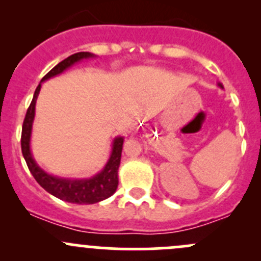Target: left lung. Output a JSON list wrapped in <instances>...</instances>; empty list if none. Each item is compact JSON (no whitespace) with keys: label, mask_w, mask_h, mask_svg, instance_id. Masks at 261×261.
Returning a JSON list of instances; mask_svg holds the SVG:
<instances>
[{"label":"left lung","mask_w":261,"mask_h":261,"mask_svg":"<svg viewBox=\"0 0 261 261\" xmlns=\"http://www.w3.org/2000/svg\"><path fill=\"white\" fill-rule=\"evenodd\" d=\"M218 86H220L221 88H223V86H222V84H221V83H218Z\"/></svg>","instance_id":"left-lung-1"}]
</instances>
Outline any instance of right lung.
<instances>
[{
  "label": "right lung",
  "instance_id": "1",
  "mask_svg": "<svg viewBox=\"0 0 261 261\" xmlns=\"http://www.w3.org/2000/svg\"><path fill=\"white\" fill-rule=\"evenodd\" d=\"M93 57L94 55L88 51L75 53V54L70 55L67 59L62 60L59 64L55 65L49 73L44 75L41 82H45L49 78L60 74V73H63L65 69L72 67L77 62ZM41 82L35 89L33 101H31L30 106H29L25 120H23L22 133H21V150H22V155L25 158L29 170L33 174V177L35 178V180L46 192H49L50 194L62 199V201L78 204H92L109 198V197H111L115 193L118 186L117 172L121 162V152H122V136L115 138L114 144H112L111 155H110L109 162L106 163L103 169L98 174H96L92 178H88V179H69V178H59L50 175L45 170H43L39 167L38 163L33 158L30 150V139L34 117H35L36 98H38L39 92H40Z\"/></svg>",
  "mask_w": 261,
  "mask_h": 261
}]
</instances>
